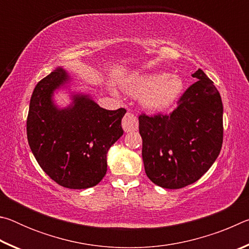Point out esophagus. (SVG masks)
<instances>
[{"label": "esophagus", "mask_w": 249, "mask_h": 249, "mask_svg": "<svg viewBox=\"0 0 249 249\" xmlns=\"http://www.w3.org/2000/svg\"><path fill=\"white\" fill-rule=\"evenodd\" d=\"M122 126H123V129L126 133L128 132H134V130L138 129V120L136 115H134L133 113H126L124 116L123 122H122Z\"/></svg>", "instance_id": "esophagus-1"}]
</instances>
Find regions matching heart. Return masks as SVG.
Instances as JSON below:
<instances>
[{
	"label": "heart",
	"instance_id": "heart-1",
	"mask_svg": "<svg viewBox=\"0 0 249 249\" xmlns=\"http://www.w3.org/2000/svg\"><path fill=\"white\" fill-rule=\"evenodd\" d=\"M127 89L150 109H165L176 102L183 90V81L174 73H148L130 79Z\"/></svg>",
	"mask_w": 249,
	"mask_h": 249
}]
</instances>
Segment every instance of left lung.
Segmentation results:
<instances>
[{"mask_svg": "<svg viewBox=\"0 0 249 249\" xmlns=\"http://www.w3.org/2000/svg\"><path fill=\"white\" fill-rule=\"evenodd\" d=\"M169 115L142 114L140 134L146 175L165 189H180L199 180L215 161L223 142L221 95L203 71Z\"/></svg>", "mask_w": 249, "mask_h": 249, "instance_id": "8db88e82", "label": "left lung"}]
</instances>
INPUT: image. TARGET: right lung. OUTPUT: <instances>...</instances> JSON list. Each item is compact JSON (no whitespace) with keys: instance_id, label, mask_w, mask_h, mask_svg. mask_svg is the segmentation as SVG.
Listing matches in <instances>:
<instances>
[{"instance_id":"right-lung-1","label":"right lung","mask_w":249,"mask_h":249,"mask_svg":"<svg viewBox=\"0 0 249 249\" xmlns=\"http://www.w3.org/2000/svg\"><path fill=\"white\" fill-rule=\"evenodd\" d=\"M72 79L58 67L37 83L29 103L27 140L37 162L54 182L88 189L107 174V154L123 135L126 109L100 107L90 94L79 92H70L71 103L59 107L54 92L69 89Z\"/></svg>"}]
</instances>
